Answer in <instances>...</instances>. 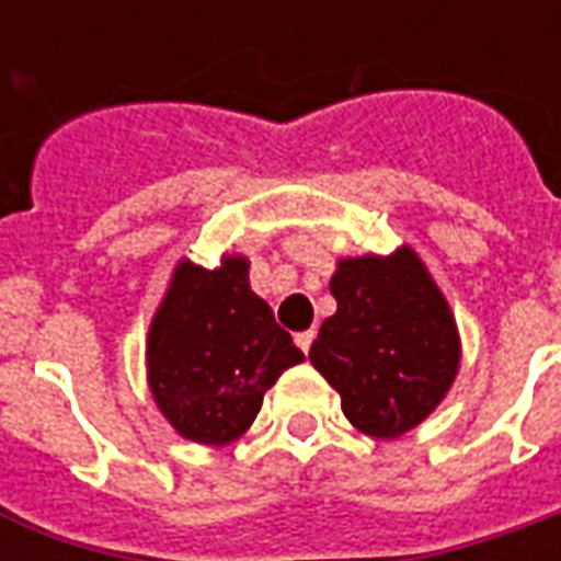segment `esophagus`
I'll return each mask as SVG.
<instances>
[{
	"mask_svg": "<svg viewBox=\"0 0 561 561\" xmlns=\"http://www.w3.org/2000/svg\"><path fill=\"white\" fill-rule=\"evenodd\" d=\"M313 337H317L313 331H298V334H296V346H298V350H301V353L308 355L310 346H313Z\"/></svg>",
	"mask_w": 561,
	"mask_h": 561,
	"instance_id": "1",
	"label": "esophagus"
}]
</instances>
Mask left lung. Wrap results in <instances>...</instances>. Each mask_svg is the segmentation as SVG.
<instances>
[{"mask_svg":"<svg viewBox=\"0 0 561 561\" xmlns=\"http://www.w3.org/2000/svg\"><path fill=\"white\" fill-rule=\"evenodd\" d=\"M331 296L337 313L310 346L313 367L362 433L394 439L412 431L436 410L460 365L448 301L410 248L341 260Z\"/></svg>","mask_w":561,"mask_h":561,"instance_id":"1","label":"left lung"}]
</instances>
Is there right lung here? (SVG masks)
Here are the masks:
<instances>
[{"mask_svg":"<svg viewBox=\"0 0 561 561\" xmlns=\"http://www.w3.org/2000/svg\"><path fill=\"white\" fill-rule=\"evenodd\" d=\"M305 362L248 284V260L227 256L206 272L175 268L149 329V382L185 439L224 445L241 436L286 367Z\"/></svg>","mask_w":561,"mask_h":561,"instance_id":"right-lung-1","label":"right lung"}]
</instances>
